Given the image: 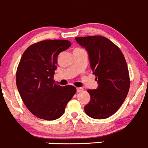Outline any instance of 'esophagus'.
<instances>
[{
  "label": "esophagus",
  "mask_w": 148,
  "mask_h": 148,
  "mask_svg": "<svg viewBox=\"0 0 148 148\" xmlns=\"http://www.w3.org/2000/svg\"><path fill=\"white\" fill-rule=\"evenodd\" d=\"M76 89H77V92H82V91H83V89L82 87H77Z\"/></svg>",
  "instance_id": "34e87169"
}]
</instances>
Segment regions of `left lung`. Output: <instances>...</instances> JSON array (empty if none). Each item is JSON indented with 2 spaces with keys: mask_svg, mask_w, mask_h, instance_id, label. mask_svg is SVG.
<instances>
[{
  "mask_svg": "<svg viewBox=\"0 0 148 148\" xmlns=\"http://www.w3.org/2000/svg\"><path fill=\"white\" fill-rule=\"evenodd\" d=\"M87 50L93 74L98 81L96 89H88L90 102L84 112L90 117L103 119L115 113L127 97L130 87L125 58L110 40L101 36L75 38Z\"/></svg>",
  "mask_w": 148,
  "mask_h": 148,
  "instance_id": "left-lung-1",
  "label": "left lung"
}]
</instances>
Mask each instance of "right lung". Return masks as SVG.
<instances>
[{
  "mask_svg": "<svg viewBox=\"0 0 148 148\" xmlns=\"http://www.w3.org/2000/svg\"><path fill=\"white\" fill-rule=\"evenodd\" d=\"M71 45L66 40H47L25 50L16 74L18 91L25 106L38 118L54 120L61 117L75 94L73 86L54 84L59 54Z\"/></svg>",
  "mask_w": 148,
  "mask_h": 148,
  "instance_id": "add662e5",
  "label": "right lung"
}]
</instances>
